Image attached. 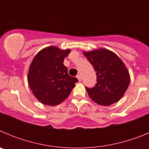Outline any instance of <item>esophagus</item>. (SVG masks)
I'll list each match as a JSON object with an SVG mask.
<instances>
[{
    "label": "esophagus",
    "mask_w": 149,
    "mask_h": 149,
    "mask_svg": "<svg viewBox=\"0 0 149 149\" xmlns=\"http://www.w3.org/2000/svg\"><path fill=\"white\" fill-rule=\"evenodd\" d=\"M77 78L78 79L79 81H81V79H82V78H81V74H77Z\"/></svg>",
    "instance_id": "34e87169"
}]
</instances>
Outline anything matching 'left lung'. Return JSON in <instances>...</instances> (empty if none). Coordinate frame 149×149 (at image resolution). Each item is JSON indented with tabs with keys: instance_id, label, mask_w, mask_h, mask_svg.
I'll use <instances>...</instances> for the list:
<instances>
[{
	"instance_id": "obj_1",
	"label": "left lung",
	"mask_w": 149,
	"mask_h": 149,
	"mask_svg": "<svg viewBox=\"0 0 149 149\" xmlns=\"http://www.w3.org/2000/svg\"><path fill=\"white\" fill-rule=\"evenodd\" d=\"M96 74L97 83L93 88L86 87L93 101L109 106L119 101L127 90L130 75L123 62L113 52L100 48L84 52Z\"/></svg>"
}]
</instances>
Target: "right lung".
Returning a JSON list of instances; mask_svg holds the SVG:
<instances>
[{"label": "right lung", "instance_id": "right-lung-1", "mask_svg": "<svg viewBox=\"0 0 149 149\" xmlns=\"http://www.w3.org/2000/svg\"><path fill=\"white\" fill-rule=\"evenodd\" d=\"M70 50H60L51 46L40 51L33 60L27 81L35 97L41 103L55 106L70 95L78 82L76 77L68 75L63 61Z\"/></svg>", "mask_w": 149, "mask_h": 149}]
</instances>
